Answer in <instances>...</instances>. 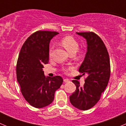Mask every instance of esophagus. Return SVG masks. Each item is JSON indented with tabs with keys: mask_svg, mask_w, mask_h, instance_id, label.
Listing matches in <instances>:
<instances>
[{
	"mask_svg": "<svg viewBox=\"0 0 126 126\" xmlns=\"http://www.w3.org/2000/svg\"><path fill=\"white\" fill-rule=\"evenodd\" d=\"M63 81H64V82H69V80L68 79H63Z\"/></svg>",
	"mask_w": 126,
	"mask_h": 126,
	"instance_id": "1",
	"label": "esophagus"
}]
</instances>
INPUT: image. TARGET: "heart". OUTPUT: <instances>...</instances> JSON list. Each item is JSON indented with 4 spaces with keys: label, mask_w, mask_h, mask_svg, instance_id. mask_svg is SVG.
<instances>
[{
    "label": "heart",
    "mask_w": 126,
    "mask_h": 126,
    "mask_svg": "<svg viewBox=\"0 0 126 126\" xmlns=\"http://www.w3.org/2000/svg\"><path fill=\"white\" fill-rule=\"evenodd\" d=\"M60 44L70 55H73L74 54V56L76 58H81L83 57V52L81 51H79L77 52L79 48V44L75 39L71 36H67L63 37L60 41ZM77 53H76V52ZM52 55V50H50L49 56L50 57ZM71 69L70 68H63V71L64 73H67L68 70Z\"/></svg>",
    "instance_id": "obj_1"
}]
</instances>
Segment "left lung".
Masks as SVG:
<instances>
[{"mask_svg":"<svg viewBox=\"0 0 126 126\" xmlns=\"http://www.w3.org/2000/svg\"><path fill=\"white\" fill-rule=\"evenodd\" d=\"M86 39L87 52L79 71L87 75L84 85L73 80L76 86L75 92L69 97L71 103L80 110H87L97 104L107 87L110 77L109 54L102 39L93 32H76Z\"/></svg>","mask_w":126,"mask_h":126,"instance_id":"1","label":"left lung"}]
</instances>
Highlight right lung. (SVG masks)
<instances>
[{
  "mask_svg": "<svg viewBox=\"0 0 126 126\" xmlns=\"http://www.w3.org/2000/svg\"><path fill=\"white\" fill-rule=\"evenodd\" d=\"M56 31H37L24 42L16 63L17 81L24 99L31 106L43 108L54 100L55 92L63 83L60 76H44V64L48 63L49 43Z\"/></svg>",
  "mask_w": 126,
  "mask_h": 126,
  "instance_id": "1",
  "label": "right lung"
}]
</instances>
